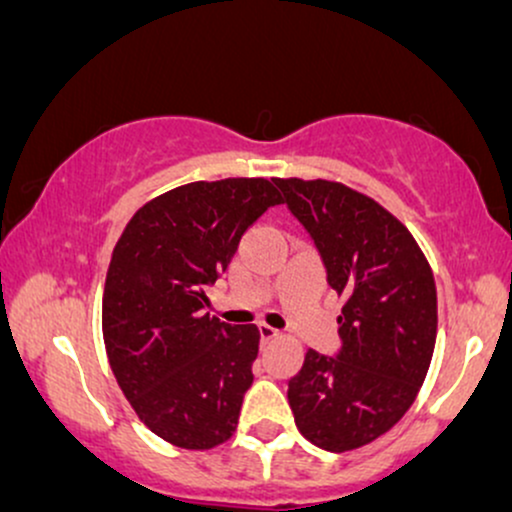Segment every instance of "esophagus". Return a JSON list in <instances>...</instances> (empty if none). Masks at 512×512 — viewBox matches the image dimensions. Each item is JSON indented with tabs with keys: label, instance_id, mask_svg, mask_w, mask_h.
Instances as JSON below:
<instances>
[{
	"label": "esophagus",
	"instance_id": "1",
	"mask_svg": "<svg viewBox=\"0 0 512 512\" xmlns=\"http://www.w3.org/2000/svg\"><path fill=\"white\" fill-rule=\"evenodd\" d=\"M257 330H260V337L264 339V342H269V339H274V337H276V334H279V330H274V327L264 325V322H262V325H260V327H257Z\"/></svg>",
	"mask_w": 512,
	"mask_h": 512
}]
</instances>
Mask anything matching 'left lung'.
Here are the masks:
<instances>
[{
    "instance_id": "obj_1",
    "label": "left lung",
    "mask_w": 512,
    "mask_h": 512,
    "mask_svg": "<svg viewBox=\"0 0 512 512\" xmlns=\"http://www.w3.org/2000/svg\"><path fill=\"white\" fill-rule=\"evenodd\" d=\"M344 296L339 349L305 354L289 380L298 431L322 450L361 448L411 407L436 344V284L390 211L330 180H274Z\"/></svg>"
}]
</instances>
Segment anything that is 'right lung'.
Returning a JSON list of instances; mask_svg holds the SVG:
<instances>
[{
	"label": "right lung",
	"instance_id": "add662e5",
	"mask_svg": "<svg viewBox=\"0 0 512 512\" xmlns=\"http://www.w3.org/2000/svg\"><path fill=\"white\" fill-rule=\"evenodd\" d=\"M276 204L264 178L190 182L144 204L117 240L103 291L105 351L139 419L178 448H214L236 431L260 330L211 317L207 291Z\"/></svg>",
	"mask_w": 512,
	"mask_h": 512
}]
</instances>
